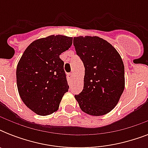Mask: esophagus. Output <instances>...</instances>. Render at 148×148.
<instances>
[{"label": "esophagus", "instance_id": "obj_1", "mask_svg": "<svg viewBox=\"0 0 148 148\" xmlns=\"http://www.w3.org/2000/svg\"><path fill=\"white\" fill-rule=\"evenodd\" d=\"M69 76H70V77L72 79L73 77H74V74H73V73H71V74H69Z\"/></svg>", "mask_w": 148, "mask_h": 148}]
</instances>
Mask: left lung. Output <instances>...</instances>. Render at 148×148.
Returning a JSON list of instances; mask_svg holds the SVG:
<instances>
[{
    "label": "left lung",
    "mask_w": 148,
    "mask_h": 148,
    "mask_svg": "<svg viewBox=\"0 0 148 148\" xmlns=\"http://www.w3.org/2000/svg\"><path fill=\"white\" fill-rule=\"evenodd\" d=\"M74 48L84 66V88L75 95L81 110L92 116L108 114L124 90V66L117 50L97 36L74 38Z\"/></svg>",
    "instance_id": "obj_1"
}]
</instances>
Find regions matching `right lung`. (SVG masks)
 <instances>
[{
  "label": "right lung",
  "mask_w": 148,
  "mask_h": 148,
  "mask_svg": "<svg viewBox=\"0 0 148 148\" xmlns=\"http://www.w3.org/2000/svg\"><path fill=\"white\" fill-rule=\"evenodd\" d=\"M73 38L51 35L34 40L27 47L16 71L18 93L24 104L40 116L58 110L68 91L61 53L69 49Z\"/></svg>",
  "instance_id": "1"
}]
</instances>
